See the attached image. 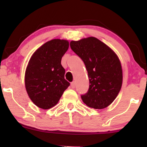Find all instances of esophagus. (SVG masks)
Here are the masks:
<instances>
[{"label": "esophagus", "instance_id": "obj_1", "mask_svg": "<svg viewBox=\"0 0 147 147\" xmlns=\"http://www.w3.org/2000/svg\"><path fill=\"white\" fill-rule=\"evenodd\" d=\"M70 85H71L72 88H74L75 87V82H71V84H70Z\"/></svg>", "mask_w": 147, "mask_h": 147}]
</instances>
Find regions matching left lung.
<instances>
[{"mask_svg":"<svg viewBox=\"0 0 147 147\" xmlns=\"http://www.w3.org/2000/svg\"><path fill=\"white\" fill-rule=\"evenodd\" d=\"M70 45L84 61L88 75V90L81 95L84 103L95 109L107 107L117 97L122 87V65L117 56L95 37L72 41Z\"/></svg>","mask_w":147,"mask_h":147,"instance_id":"8db88e82","label":"left lung"}]
</instances>
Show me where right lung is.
<instances>
[{
	"label": "right lung",
	"mask_w": 147,
	"mask_h": 147,
	"mask_svg": "<svg viewBox=\"0 0 147 147\" xmlns=\"http://www.w3.org/2000/svg\"><path fill=\"white\" fill-rule=\"evenodd\" d=\"M68 48L66 40L52 39L41 45L30 58L25 70V88L32 102L41 109L55 106L70 86L61 64Z\"/></svg>",
	"instance_id": "right-lung-1"
}]
</instances>
